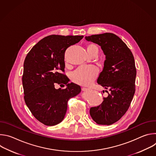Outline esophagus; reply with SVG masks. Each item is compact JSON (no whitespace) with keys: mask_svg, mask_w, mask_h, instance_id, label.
Instances as JSON below:
<instances>
[{"mask_svg":"<svg viewBox=\"0 0 156 156\" xmlns=\"http://www.w3.org/2000/svg\"><path fill=\"white\" fill-rule=\"evenodd\" d=\"M82 91L84 92H87V91H90V89L86 88V87H82Z\"/></svg>","mask_w":156,"mask_h":156,"instance_id":"esophagus-1","label":"esophagus"}]
</instances>
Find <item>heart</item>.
Instances as JSON below:
<instances>
[{
  "instance_id": "1",
  "label": "heart",
  "mask_w": 156,
  "mask_h": 156,
  "mask_svg": "<svg viewBox=\"0 0 156 156\" xmlns=\"http://www.w3.org/2000/svg\"><path fill=\"white\" fill-rule=\"evenodd\" d=\"M86 49L90 55L96 52L98 53V48L94 44H88ZM98 73L99 70L95 66H80L72 73V79L76 84L88 86L96 80Z\"/></svg>"
}]
</instances>
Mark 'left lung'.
Listing matches in <instances>:
<instances>
[{"mask_svg":"<svg viewBox=\"0 0 156 156\" xmlns=\"http://www.w3.org/2000/svg\"><path fill=\"white\" fill-rule=\"evenodd\" d=\"M85 39L98 44L105 55L97 82L110 91L101 105L90 108V115L99 125H112L126 113L135 94L134 57L125 43L113 33L86 36Z\"/></svg>","mask_w":156,"mask_h":156,"instance_id":"obj_1","label":"left lung"}]
</instances>
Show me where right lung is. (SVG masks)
Returning a JSON list of instances; mask_svg holds the SVG:
<instances>
[{"mask_svg": "<svg viewBox=\"0 0 156 156\" xmlns=\"http://www.w3.org/2000/svg\"><path fill=\"white\" fill-rule=\"evenodd\" d=\"M83 37L47 36L33 46L25 58L22 77L25 101L34 117L45 125L60 123L66 112L68 101L81 91L80 86L69 83V79L61 72H64L66 49ZM55 83L65 84L66 88L57 90Z\"/></svg>", "mask_w": 156, "mask_h": 156, "instance_id": "obj_1", "label": "right lung"}]
</instances>
